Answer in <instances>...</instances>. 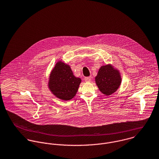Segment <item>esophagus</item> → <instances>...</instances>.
Returning <instances> with one entry per match:
<instances>
[{"label":"esophagus","instance_id":"esophagus-1","mask_svg":"<svg viewBox=\"0 0 159 159\" xmlns=\"http://www.w3.org/2000/svg\"><path fill=\"white\" fill-rule=\"evenodd\" d=\"M84 81L86 82H89L91 81V76H89V77H85L84 78Z\"/></svg>","mask_w":159,"mask_h":159}]
</instances>
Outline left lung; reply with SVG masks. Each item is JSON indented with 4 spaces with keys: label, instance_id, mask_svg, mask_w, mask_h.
Returning <instances> with one entry per match:
<instances>
[{
    "label": "left lung",
    "instance_id": "obj_1",
    "mask_svg": "<svg viewBox=\"0 0 159 159\" xmlns=\"http://www.w3.org/2000/svg\"><path fill=\"white\" fill-rule=\"evenodd\" d=\"M95 83L102 93L110 95L117 91L120 85V73L111 65L102 66L95 76Z\"/></svg>",
    "mask_w": 159,
    "mask_h": 159
}]
</instances>
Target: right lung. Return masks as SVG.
<instances>
[{
    "label": "right lung",
    "mask_w": 159,
    "mask_h": 159,
    "mask_svg": "<svg viewBox=\"0 0 159 159\" xmlns=\"http://www.w3.org/2000/svg\"><path fill=\"white\" fill-rule=\"evenodd\" d=\"M81 82L80 78L73 75L69 66L59 61L51 72L48 87L57 98L69 100L76 95Z\"/></svg>",
    "instance_id": "right-lung-1"
}]
</instances>
